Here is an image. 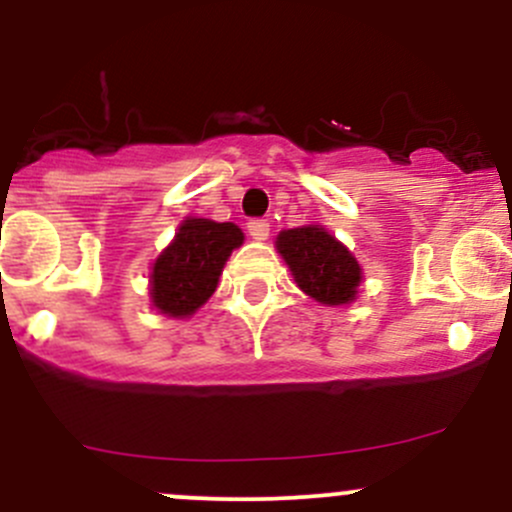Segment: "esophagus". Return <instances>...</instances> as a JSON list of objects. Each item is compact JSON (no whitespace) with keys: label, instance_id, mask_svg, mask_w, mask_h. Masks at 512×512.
<instances>
[{"label":"esophagus","instance_id":"1","mask_svg":"<svg viewBox=\"0 0 512 512\" xmlns=\"http://www.w3.org/2000/svg\"><path fill=\"white\" fill-rule=\"evenodd\" d=\"M247 232H250L252 240L265 242L267 237H270V223H267V220H250V223H247Z\"/></svg>","mask_w":512,"mask_h":512}]
</instances>
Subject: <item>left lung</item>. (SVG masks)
I'll return each instance as SVG.
<instances>
[{"label":"left lung","mask_w":512,"mask_h":512,"mask_svg":"<svg viewBox=\"0 0 512 512\" xmlns=\"http://www.w3.org/2000/svg\"><path fill=\"white\" fill-rule=\"evenodd\" d=\"M277 252L304 294L324 307L352 304L359 294L361 265L344 242L324 225H302L282 230L275 240Z\"/></svg>","instance_id":"8db88e82"}]
</instances>
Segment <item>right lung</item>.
Listing matches in <instances>:
<instances>
[{"label": "right lung", "instance_id": "right-lung-1", "mask_svg": "<svg viewBox=\"0 0 512 512\" xmlns=\"http://www.w3.org/2000/svg\"><path fill=\"white\" fill-rule=\"evenodd\" d=\"M242 240L245 232L235 223L185 218L151 265V307L173 319L193 317L213 297L227 257L242 245Z\"/></svg>", "mask_w": 512, "mask_h": 512}]
</instances>
